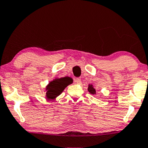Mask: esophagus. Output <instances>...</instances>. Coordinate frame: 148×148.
Wrapping results in <instances>:
<instances>
[{"mask_svg":"<svg viewBox=\"0 0 148 148\" xmlns=\"http://www.w3.org/2000/svg\"><path fill=\"white\" fill-rule=\"evenodd\" d=\"M74 82L76 83V84H80L81 82V78H76V79L74 80Z\"/></svg>","mask_w":148,"mask_h":148,"instance_id":"obj_1","label":"esophagus"}]
</instances>
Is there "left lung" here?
<instances>
[{
	"label": "left lung",
	"mask_w": 148,
	"mask_h": 148,
	"mask_svg": "<svg viewBox=\"0 0 148 148\" xmlns=\"http://www.w3.org/2000/svg\"><path fill=\"white\" fill-rule=\"evenodd\" d=\"M88 92L90 93V94H92V95H95L96 94V90H95V89L94 88V87H93L92 84H89L88 85Z\"/></svg>",
	"instance_id": "obj_1"
}]
</instances>
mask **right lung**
Wrapping results in <instances>:
<instances>
[{
  "label": "right lung",
  "mask_w": 148,
  "mask_h": 148,
  "mask_svg": "<svg viewBox=\"0 0 148 148\" xmlns=\"http://www.w3.org/2000/svg\"><path fill=\"white\" fill-rule=\"evenodd\" d=\"M72 82V81L69 77L57 78L51 81L46 87L47 99L49 100L55 99L63 92L66 86Z\"/></svg>",
  "instance_id": "right-lung-1"
}]
</instances>
